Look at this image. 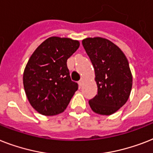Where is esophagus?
<instances>
[{"label":"esophagus","instance_id":"esophagus-1","mask_svg":"<svg viewBox=\"0 0 153 153\" xmlns=\"http://www.w3.org/2000/svg\"><path fill=\"white\" fill-rule=\"evenodd\" d=\"M84 81H85V79H83V78H82V79H80V80H79V86H82V85H83V83H84Z\"/></svg>","mask_w":153,"mask_h":153}]
</instances>
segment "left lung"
<instances>
[{
	"mask_svg": "<svg viewBox=\"0 0 153 153\" xmlns=\"http://www.w3.org/2000/svg\"><path fill=\"white\" fill-rule=\"evenodd\" d=\"M82 45L94 66L97 85L89 106L97 114L111 115L130 97L133 81L128 60L117 45L105 38H85Z\"/></svg>",
	"mask_w": 153,
	"mask_h": 153,
	"instance_id": "left-lung-1",
	"label": "left lung"
}]
</instances>
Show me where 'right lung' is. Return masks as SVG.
Returning a JSON list of instances; mask_svg holds the SVG:
<instances>
[{
    "label": "right lung",
    "instance_id": "1",
    "mask_svg": "<svg viewBox=\"0 0 153 153\" xmlns=\"http://www.w3.org/2000/svg\"><path fill=\"white\" fill-rule=\"evenodd\" d=\"M79 41L51 37L36 48L23 73L26 95L36 111L51 116L63 112L79 85L71 79L68 59L79 48Z\"/></svg>",
    "mask_w": 153,
    "mask_h": 153
}]
</instances>
